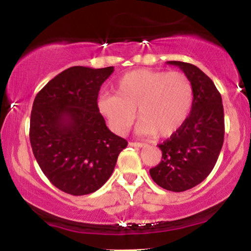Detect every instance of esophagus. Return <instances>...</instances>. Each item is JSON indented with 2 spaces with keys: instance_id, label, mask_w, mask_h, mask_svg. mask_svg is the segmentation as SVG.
I'll list each match as a JSON object with an SVG mask.
<instances>
[{
  "instance_id": "1",
  "label": "esophagus",
  "mask_w": 251,
  "mask_h": 251,
  "mask_svg": "<svg viewBox=\"0 0 251 251\" xmlns=\"http://www.w3.org/2000/svg\"><path fill=\"white\" fill-rule=\"evenodd\" d=\"M128 145L129 146H132V148H145V144H143V143H135V142H131V143H128Z\"/></svg>"
}]
</instances>
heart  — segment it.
Masks as SVG:
<instances>
[{"instance_id":"obj_1","label":"heart","mask_w":251,"mask_h":251,"mask_svg":"<svg viewBox=\"0 0 251 251\" xmlns=\"http://www.w3.org/2000/svg\"><path fill=\"white\" fill-rule=\"evenodd\" d=\"M192 102L194 87L184 73L140 68L118 80L116 94L99 96L98 108L117 133L131 128L138 111V134L168 138L185 123Z\"/></svg>"}]
</instances>
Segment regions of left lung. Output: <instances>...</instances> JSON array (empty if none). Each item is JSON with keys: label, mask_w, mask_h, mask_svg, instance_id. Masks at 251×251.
<instances>
[{"label": "left lung", "mask_w": 251, "mask_h": 251, "mask_svg": "<svg viewBox=\"0 0 251 251\" xmlns=\"http://www.w3.org/2000/svg\"><path fill=\"white\" fill-rule=\"evenodd\" d=\"M179 67L194 87L190 116L180 128L158 148L162 162L150 170L160 188L181 192L201 183L214 169L224 142L222 97L212 80L195 65L168 61Z\"/></svg>", "instance_id": "1"}]
</instances>
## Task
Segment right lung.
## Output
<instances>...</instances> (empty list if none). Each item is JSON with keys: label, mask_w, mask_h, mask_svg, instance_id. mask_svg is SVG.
I'll return each mask as SVG.
<instances>
[{"label": "right lung", "mask_w": 251, "mask_h": 251, "mask_svg": "<svg viewBox=\"0 0 251 251\" xmlns=\"http://www.w3.org/2000/svg\"><path fill=\"white\" fill-rule=\"evenodd\" d=\"M114 67L74 66L36 94L29 138L42 172L73 196L97 191L107 181L127 142L111 132L98 108V94Z\"/></svg>", "instance_id": "add662e5"}]
</instances>
